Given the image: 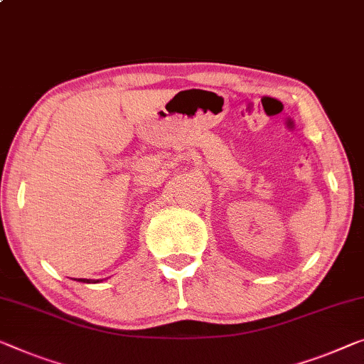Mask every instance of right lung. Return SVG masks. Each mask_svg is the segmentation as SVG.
Wrapping results in <instances>:
<instances>
[{"label": "right lung", "mask_w": 364, "mask_h": 364, "mask_svg": "<svg viewBox=\"0 0 364 364\" xmlns=\"http://www.w3.org/2000/svg\"><path fill=\"white\" fill-rule=\"evenodd\" d=\"M77 282H82V283H97L99 279H96V282H91V279H86V278H81V279H77Z\"/></svg>", "instance_id": "add662e5"}]
</instances>
